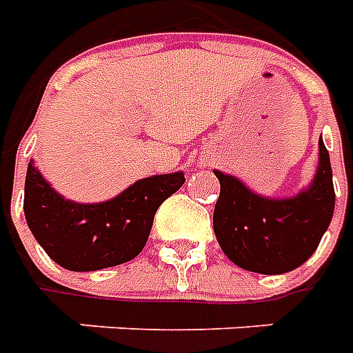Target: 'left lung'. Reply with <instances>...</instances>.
Segmentation results:
<instances>
[{
  "label": "left lung",
  "instance_id": "left-lung-1",
  "mask_svg": "<svg viewBox=\"0 0 353 353\" xmlns=\"http://www.w3.org/2000/svg\"><path fill=\"white\" fill-rule=\"evenodd\" d=\"M308 187L288 199L253 192L238 177L214 170L221 192L214 230L223 253L244 270L283 274L310 259L334 212L333 170L323 139Z\"/></svg>",
  "mask_w": 353,
  "mask_h": 353
}]
</instances>
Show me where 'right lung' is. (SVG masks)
<instances>
[{
    "label": "right lung",
    "mask_w": 353,
    "mask_h": 353,
    "mask_svg": "<svg viewBox=\"0 0 353 353\" xmlns=\"http://www.w3.org/2000/svg\"><path fill=\"white\" fill-rule=\"evenodd\" d=\"M183 183V172L143 177L105 202L83 204L54 191L30 161L24 215L50 259L73 272H92L139 255L159 206Z\"/></svg>",
    "instance_id": "right-lung-1"
}]
</instances>
